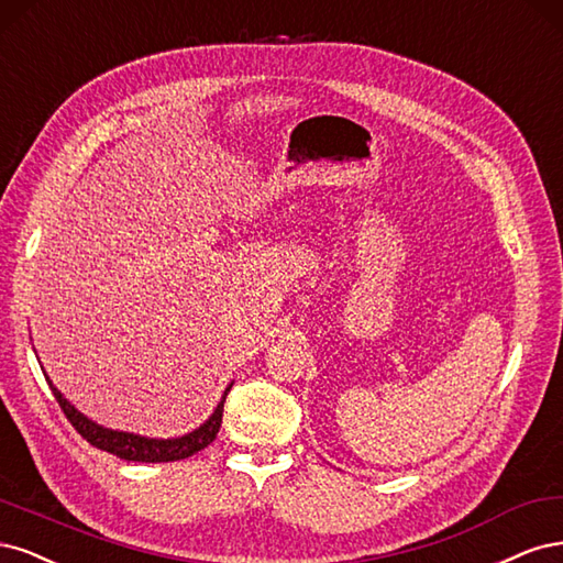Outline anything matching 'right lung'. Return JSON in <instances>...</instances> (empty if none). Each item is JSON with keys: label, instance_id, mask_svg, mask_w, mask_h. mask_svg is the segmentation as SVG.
Wrapping results in <instances>:
<instances>
[{"label": "right lung", "instance_id": "obj_1", "mask_svg": "<svg viewBox=\"0 0 563 563\" xmlns=\"http://www.w3.org/2000/svg\"><path fill=\"white\" fill-rule=\"evenodd\" d=\"M46 376V374H44ZM48 388L53 390V397H56L63 413L67 416V421L75 426V430L81 434L86 442H90L93 446L114 453V456L123 459V461H137V463H170V461H183L194 456L201 449H206L220 432L222 426V413H224V400L231 390V386L224 390L220 405L212 411L210 419L196 428L183 438H173V440H154V438H142V434H133V432H121V430H112V428H102L96 421H90L88 416H84L79 409H75V405H69L63 393L51 384Z\"/></svg>", "mask_w": 563, "mask_h": 563}]
</instances>
